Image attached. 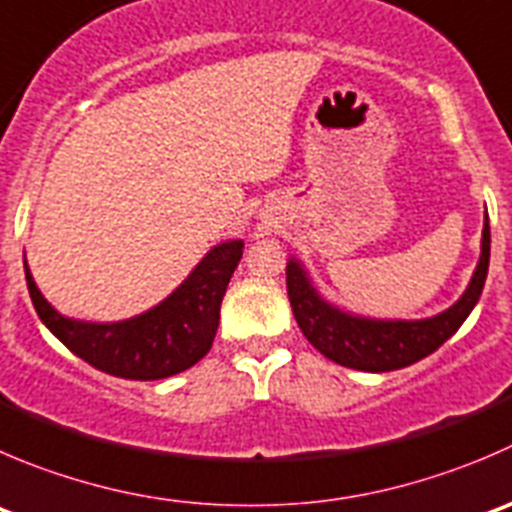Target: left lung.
Wrapping results in <instances>:
<instances>
[{"label":"left lung","instance_id":"obj_1","mask_svg":"<svg viewBox=\"0 0 512 512\" xmlns=\"http://www.w3.org/2000/svg\"><path fill=\"white\" fill-rule=\"evenodd\" d=\"M490 262V225L485 212L480 260L468 290L453 307L428 320H370L347 315L322 300L297 260L287 262V295L302 335L327 360L365 372H390L408 367L438 350L458 332L480 300Z\"/></svg>","mask_w":512,"mask_h":512}]
</instances>
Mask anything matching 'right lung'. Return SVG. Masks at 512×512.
<instances>
[{
    "label": "right lung",
    "instance_id": "right-lung-1",
    "mask_svg": "<svg viewBox=\"0 0 512 512\" xmlns=\"http://www.w3.org/2000/svg\"><path fill=\"white\" fill-rule=\"evenodd\" d=\"M245 242L212 247L192 275L167 300L122 322H79L59 315L37 290L24 262L29 297L39 320L77 357L124 380H162L210 352L220 325V305Z\"/></svg>",
    "mask_w": 512,
    "mask_h": 512
}]
</instances>
